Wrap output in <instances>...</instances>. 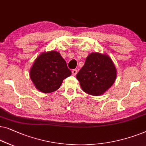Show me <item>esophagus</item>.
<instances>
[{
  "mask_svg": "<svg viewBox=\"0 0 146 146\" xmlns=\"http://www.w3.org/2000/svg\"><path fill=\"white\" fill-rule=\"evenodd\" d=\"M77 69H73V70H72V75H73L75 76L76 75H77Z\"/></svg>",
  "mask_w": 146,
  "mask_h": 146,
  "instance_id": "1",
  "label": "esophagus"
}]
</instances>
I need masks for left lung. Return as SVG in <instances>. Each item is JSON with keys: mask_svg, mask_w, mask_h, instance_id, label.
Returning <instances> with one entry per match:
<instances>
[{"mask_svg": "<svg viewBox=\"0 0 146 146\" xmlns=\"http://www.w3.org/2000/svg\"><path fill=\"white\" fill-rule=\"evenodd\" d=\"M116 76V68L111 58L106 53L93 52L88 55L76 77L84 92L99 96L112 87Z\"/></svg>", "mask_w": 146, "mask_h": 146, "instance_id": "8db88e82", "label": "left lung"}]
</instances>
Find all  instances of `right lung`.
<instances>
[{"mask_svg":"<svg viewBox=\"0 0 146 146\" xmlns=\"http://www.w3.org/2000/svg\"><path fill=\"white\" fill-rule=\"evenodd\" d=\"M71 75L66 61L56 51L44 52L36 59L30 70V79L38 91L52 93Z\"/></svg>","mask_w":146,"mask_h":146,"instance_id":"1","label":"right lung"}]
</instances>
